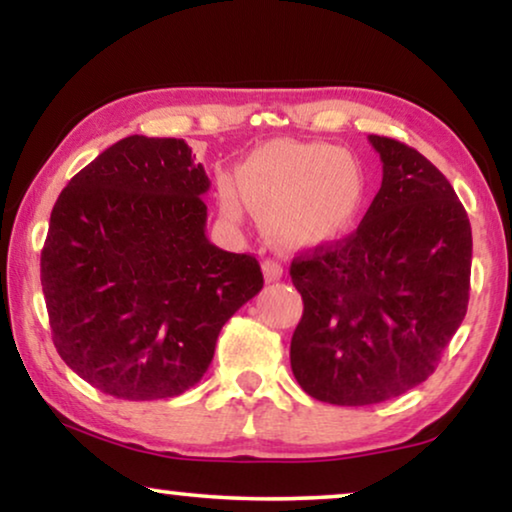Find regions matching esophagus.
I'll list each match as a JSON object with an SVG mask.
<instances>
[{
	"mask_svg": "<svg viewBox=\"0 0 512 512\" xmlns=\"http://www.w3.org/2000/svg\"><path fill=\"white\" fill-rule=\"evenodd\" d=\"M263 275L268 282H277V279H282L284 275V265L275 261V258H265L263 261Z\"/></svg>",
	"mask_w": 512,
	"mask_h": 512,
	"instance_id": "esophagus-1",
	"label": "esophagus"
}]
</instances>
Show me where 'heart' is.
I'll use <instances>...</instances> for the list:
<instances>
[{"mask_svg":"<svg viewBox=\"0 0 512 512\" xmlns=\"http://www.w3.org/2000/svg\"><path fill=\"white\" fill-rule=\"evenodd\" d=\"M242 193L272 235L293 244L347 235L366 202L359 165L331 144L270 142L249 153L233 177L219 181V205L230 221L242 216Z\"/></svg>","mask_w":512,"mask_h":512,"instance_id":"obj_1","label":"heart"}]
</instances>
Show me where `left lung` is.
Returning <instances> with one entry per match:
<instances>
[{"label":"left lung","instance_id":"8db88e82","mask_svg":"<svg viewBox=\"0 0 512 512\" xmlns=\"http://www.w3.org/2000/svg\"><path fill=\"white\" fill-rule=\"evenodd\" d=\"M382 186L345 240L293 258L303 319L291 370L305 394L373 405L422 384L466 317L473 237L466 209L431 160L370 135Z\"/></svg>","mask_w":512,"mask_h":512}]
</instances>
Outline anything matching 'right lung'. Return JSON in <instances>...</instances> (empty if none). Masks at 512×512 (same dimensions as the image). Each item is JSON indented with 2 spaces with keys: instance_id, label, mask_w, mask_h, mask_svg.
Segmentation results:
<instances>
[{
  "instance_id": "right-lung-1",
  "label": "right lung",
  "mask_w": 512,
  "mask_h": 512,
  "mask_svg": "<svg viewBox=\"0 0 512 512\" xmlns=\"http://www.w3.org/2000/svg\"><path fill=\"white\" fill-rule=\"evenodd\" d=\"M205 167L184 139L125 137L74 174L41 249L53 345L104 394L195 387L221 328L263 289L254 256L207 240Z\"/></svg>"
}]
</instances>
